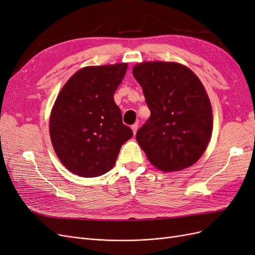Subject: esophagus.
<instances>
[{
	"label": "esophagus",
	"instance_id": "esophagus-1",
	"mask_svg": "<svg viewBox=\"0 0 255 255\" xmlns=\"http://www.w3.org/2000/svg\"><path fill=\"white\" fill-rule=\"evenodd\" d=\"M130 128H132V130H133V133L135 135L136 132H137V129H138V125H137V123H135V125H133Z\"/></svg>",
	"mask_w": 255,
	"mask_h": 255
}]
</instances>
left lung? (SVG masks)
Listing matches in <instances>:
<instances>
[{
  "mask_svg": "<svg viewBox=\"0 0 255 255\" xmlns=\"http://www.w3.org/2000/svg\"><path fill=\"white\" fill-rule=\"evenodd\" d=\"M151 116L136 140L165 172L181 171L203 155L213 132L210 98L198 76L174 61H142L133 68Z\"/></svg>",
  "mask_w": 255,
  "mask_h": 255,
  "instance_id": "8db88e82",
  "label": "left lung"
}]
</instances>
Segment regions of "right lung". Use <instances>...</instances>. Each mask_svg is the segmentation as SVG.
I'll return each instance as SVG.
<instances>
[{"mask_svg": "<svg viewBox=\"0 0 255 255\" xmlns=\"http://www.w3.org/2000/svg\"><path fill=\"white\" fill-rule=\"evenodd\" d=\"M127 69V63L84 67L59 91L50 115V137L70 172L83 177L109 172L121 145L132 138L114 101Z\"/></svg>", "mask_w": 255, "mask_h": 255, "instance_id": "right-lung-1", "label": "right lung"}]
</instances>
